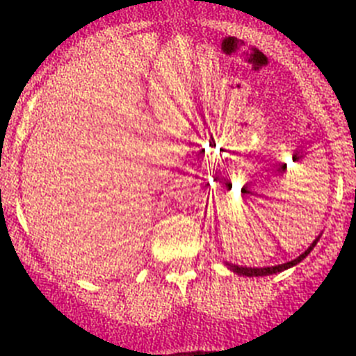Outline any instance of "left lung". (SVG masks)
<instances>
[{
  "label": "left lung",
  "instance_id": "left-lung-1",
  "mask_svg": "<svg viewBox=\"0 0 356 356\" xmlns=\"http://www.w3.org/2000/svg\"><path fill=\"white\" fill-rule=\"evenodd\" d=\"M317 241H319V237H317L316 241L310 244V248H308L305 253H301L298 259L291 260V262H287V264H280V266H273V267H242V266H235V264H226V266L229 267V271L237 273V275H241V276H250V278H251V276L276 275V273H282V271H285V269H289V267L296 266V264H300L301 260H303L305 257H307V254L314 250V246L317 244Z\"/></svg>",
  "mask_w": 356,
  "mask_h": 356
}]
</instances>
